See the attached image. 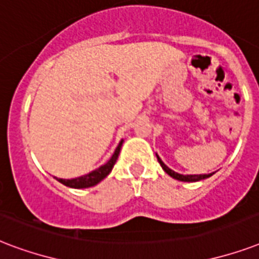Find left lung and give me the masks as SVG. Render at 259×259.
Returning <instances> with one entry per match:
<instances>
[{"label": "left lung", "mask_w": 259, "mask_h": 259, "mask_svg": "<svg viewBox=\"0 0 259 259\" xmlns=\"http://www.w3.org/2000/svg\"><path fill=\"white\" fill-rule=\"evenodd\" d=\"M157 156V155H156ZM157 161L160 163L161 168L164 169L165 172L168 174L169 177L175 178V179H178V181H182V182H197V181H201V179H206V178L212 177V174H204V175H182V174H178L175 172V171H172V169H169L167 165L161 161V159L157 156Z\"/></svg>", "instance_id": "8db88e82"}]
</instances>
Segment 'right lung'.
<instances>
[{
  "mask_svg": "<svg viewBox=\"0 0 259 259\" xmlns=\"http://www.w3.org/2000/svg\"><path fill=\"white\" fill-rule=\"evenodd\" d=\"M122 143H123V141H121L119 145L116 147L114 155L111 156V159H110L104 165L99 167L98 169H95L92 172L87 174V175H82V177L80 178H74V179H58V181L62 183V185H65V186L73 187V189H85V187H91L95 186V185H98L100 181H103L104 178L111 172L112 167H114L116 159H118V155H119V152H121Z\"/></svg>",
  "mask_w": 259,
  "mask_h": 259,
  "instance_id": "add662e5",
  "label": "right lung"
}]
</instances>
